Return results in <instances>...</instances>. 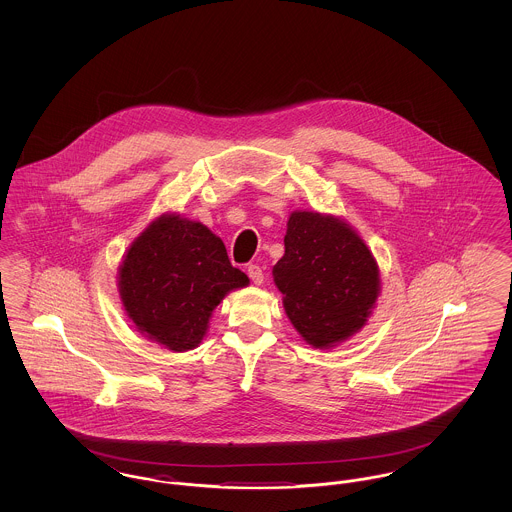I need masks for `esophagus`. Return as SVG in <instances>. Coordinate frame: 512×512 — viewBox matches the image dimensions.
<instances>
[{
    "instance_id": "obj_1",
    "label": "esophagus",
    "mask_w": 512,
    "mask_h": 512,
    "mask_svg": "<svg viewBox=\"0 0 512 512\" xmlns=\"http://www.w3.org/2000/svg\"><path fill=\"white\" fill-rule=\"evenodd\" d=\"M247 276L251 278V282H253L255 286H261L263 280H265L263 270H261V267H257V265H249V267H247Z\"/></svg>"
}]
</instances>
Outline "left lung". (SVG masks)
<instances>
[{"label": "left lung", "mask_w": 512, "mask_h": 512, "mask_svg": "<svg viewBox=\"0 0 512 512\" xmlns=\"http://www.w3.org/2000/svg\"><path fill=\"white\" fill-rule=\"evenodd\" d=\"M284 247L272 276L301 338L330 349L359 332L380 293V270L365 240L338 217L293 211Z\"/></svg>", "instance_id": "obj_1"}]
</instances>
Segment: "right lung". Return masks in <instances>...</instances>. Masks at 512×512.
I'll use <instances>...</instances> for the list:
<instances>
[{
    "label": "right lung",
    "instance_id": "obj_1",
    "mask_svg": "<svg viewBox=\"0 0 512 512\" xmlns=\"http://www.w3.org/2000/svg\"><path fill=\"white\" fill-rule=\"evenodd\" d=\"M247 284L219 236L176 213L153 220L119 267L126 315L147 340L176 353L197 347L224 295Z\"/></svg>",
    "mask_w": 512,
    "mask_h": 512
}]
</instances>
